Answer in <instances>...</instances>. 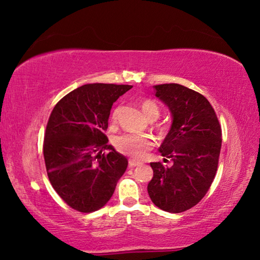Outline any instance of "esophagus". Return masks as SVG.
<instances>
[{"mask_svg": "<svg viewBox=\"0 0 260 260\" xmlns=\"http://www.w3.org/2000/svg\"><path fill=\"white\" fill-rule=\"evenodd\" d=\"M141 164H142V162H140V161H138V160H134V159H129V160H128L129 167H135V166H139V165H141Z\"/></svg>", "mask_w": 260, "mask_h": 260, "instance_id": "obj_1", "label": "esophagus"}]
</instances>
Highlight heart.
<instances>
[{
  "mask_svg": "<svg viewBox=\"0 0 260 260\" xmlns=\"http://www.w3.org/2000/svg\"><path fill=\"white\" fill-rule=\"evenodd\" d=\"M141 108H142L143 113L149 118L150 120H155L159 117L160 114V108L155 101L152 100H144L141 103ZM118 119V110H114L111 120L112 122H116ZM157 129L164 133L167 129V126L165 124L157 125ZM113 144L116 149L119 152L124 153V155L134 157V158H143L147 155L149 150L155 147L156 141L151 135L146 134H135V133H126L117 136L113 141Z\"/></svg>",
  "mask_w": 260,
  "mask_h": 260,
  "instance_id": "b5f03b06",
  "label": "heart"
}]
</instances>
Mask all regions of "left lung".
<instances>
[{
	"label": "left lung",
	"instance_id": "obj_1",
	"mask_svg": "<svg viewBox=\"0 0 260 260\" xmlns=\"http://www.w3.org/2000/svg\"><path fill=\"white\" fill-rule=\"evenodd\" d=\"M155 89L173 117L159 148L161 156L171 158L173 164L150 162L153 177L148 193L159 209L180 213L199 203L213 182L221 149V126L212 105L197 91L178 83L157 85Z\"/></svg>",
	"mask_w": 260,
	"mask_h": 260
}]
</instances>
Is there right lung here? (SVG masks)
I'll use <instances>...</instances> for the list:
<instances>
[{
	"label": "right lung",
	"instance_id": "1",
	"mask_svg": "<svg viewBox=\"0 0 260 260\" xmlns=\"http://www.w3.org/2000/svg\"><path fill=\"white\" fill-rule=\"evenodd\" d=\"M131 88L88 83L65 95L50 113L43 141L48 178L60 199L79 212L103 208L128 165L109 146L105 131L113 102Z\"/></svg>",
	"mask_w": 260,
	"mask_h": 260
}]
</instances>
